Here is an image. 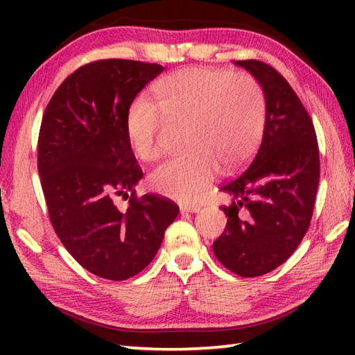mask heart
Masks as SVG:
<instances>
[{"mask_svg": "<svg viewBox=\"0 0 355 355\" xmlns=\"http://www.w3.org/2000/svg\"><path fill=\"white\" fill-rule=\"evenodd\" d=\"M206 183L193 162L177 160L162 166L154 173L153 187L162 197L171 200H186Z\"/></svg>", "mask_w": 355, "mask_h": 355, "instance_id": "b5f03b06", "label": "heart"}]
</instances>
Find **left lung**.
<instances>
[{"mask_svg":"<svg viewBox=\"0 0 355 355\" xmlns=\"http://www.w3.org/2000/svg\"><path fill=\"white\" fill-rule=\"evenodd\" d=\"M163 71L158 64L103 59L67 78L45 108L37 171L50 221L82 267L110 281L145 270L178 207L134 189L141 178L128 132L131 103ZM126 190L114 205L109 187Z\"/></svg>","mask_w":355,"mask_h":355,"instance_id":"obj_1","label":"left lung"}]
</instances>
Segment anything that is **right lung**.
<instances>
[{
	"label": "right lung",
	"instance_id": "obj_1",
	"mask_svg": "<svg viewBox=\"0 0 355 355\" xmlns=\"http://www.w3.org/2000/svg\"><path fill=\"white\" fill-rule=\"evenodd\" d=\"M266 99L261 145L250 166L221 191L227 225L214 243L225 268L243 277L270 273L296 250L310 227L320 164L315 131L281 74L259 61H236Z\"/></svg>",
	"mask_w": 355,
	"mask_h": 355
}]
</instances>
